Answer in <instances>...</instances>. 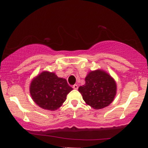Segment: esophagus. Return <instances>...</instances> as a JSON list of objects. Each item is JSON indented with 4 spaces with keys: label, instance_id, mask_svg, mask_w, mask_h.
<instances>
[{
    "label": "esophagus",
    "instance_id": "34e87169",
    "mask_svg": "<svg viewBox=\"0 0 148 148\" xmlns=\"http://www.w3.org/2000/svg\"><path fill=\"white\" fill-rule=\"evenodd\" d=\"M73 88L74 90H77V89H78V86H77V85L75 84V85H73Z\"/></svg>",
    "mask_w": 148,
    "mask_h": 148
}]
</instances>
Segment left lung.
Wrapping results in <instances>:
<instances>
[{
  "label": "left lung",
  "mask_w": 148,
  "mask_h": 148,
  "mask_svg": "<svg viewBox=\"0 0 148 148\" xmlns=\"http://www.w3.org/2000/svg\"><path fill=\"white\" fill-rule=\"evenodd\" d=\"M86 84L78 90L86 103L94 109H102L111 104L116 94V84L110 75L103 70L91 71Z\"/></svg>",
  "instance_id": "left-lung-1"
}]
</instances>
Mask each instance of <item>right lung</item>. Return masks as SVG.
I'll use <instances>...</instances> for the list:
<instances>
[{"instance_id": "add662e5", "label": "right lung", "mask_w": 148, "mask_h": 148, "mask_svg": "<svg viewBox=\"0 0 148 148\" xmlns=\"http://www.w3.org/2000/svg\"><path fill=\"white\" fill-rule=\"evenodd\" d=\"M73 90L65 79L58 77L54 73L43 71L30 84L29 92L33 100L42 108L57 110Z\"/></svg>"}]
</instances>
